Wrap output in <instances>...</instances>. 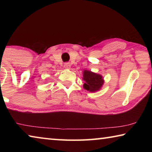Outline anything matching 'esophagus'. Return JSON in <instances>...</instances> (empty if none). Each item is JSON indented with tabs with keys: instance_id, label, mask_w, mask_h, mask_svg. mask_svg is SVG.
Segmentation results:
<instances>
[{
	"instance_id": "esophagus-1",
	"label": "esophagus",
	"mask_w": 152,
	"mask_h": 152,
	"mask_svg": "<svg viewBox=\"0 0 152 152\" xmlns=\"http://www.w3.org/2000/svg\"><path fill=\"white\" fill-rule=\"evenodd\" d=\"M64 68H65L66 69H70L71 68V65L70 63L68 62H66L64 64Z\"/></svg>"
}]
</instances>
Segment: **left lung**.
Listing matches in <instances>:
<instances>
[{
    "instance_id": "obj_1",
    "label": "left lung",
    "mask_w": 152,
    "mask_h": 152,
    "mask_svg": "<svg viewBox=\"0 0 152 152\" xmlns=\"http://www.w3.org/2000/svg\"><path fill=\"white\" fill-rule=\"evenodd\" d=\"M83 80L85 82L83 85L84 88L91 92L99 91L104 84L101 75L88 70H84Z\"/></svg>"
}]
</instances>
